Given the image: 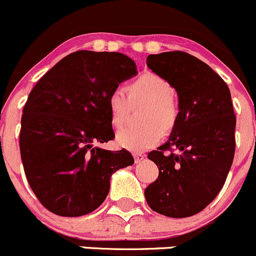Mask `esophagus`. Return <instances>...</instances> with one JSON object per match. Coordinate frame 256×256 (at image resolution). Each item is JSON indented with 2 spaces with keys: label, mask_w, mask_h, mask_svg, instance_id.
<instances>
[{
  "label": "esophagus",
  "mask_w": 256,
  "mask_h": 256,
  "mask_svg": "<svg viewBox=\"0 0 256 256\" xmlns=\"http://www.w3.org/2000/svg\"><path fill=\"white\" fill-rule=\"evenodd\" d=\"M134 158H135V163H141L144 160V156L141 154V153H136Z\"/></svg>",
  "instance_id": "1"
}]
</instances>
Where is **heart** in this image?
<instances>
[{
	"instance_id": "obj_1",
	"label": "heart",
	"mask_w": 256,
	"mask_h": 256,
	"mask_svg": "<svg viewBox=\"0 0 256 256\" xmlns=\"http://www.w3.org/2000/svg\"><path fill=\"white\" fill-rule=\"evenodd\" d=\"M174 88L166 78L156 74H144L128 87V96L124 88L118 87L108 98L110 121L115 128L124 125L132 104L148 103L144 114L142 128H126L116 135V142L122 148L135 153L157 146L163 138V130L174 128L178 109L173 102Z\"/></svg>"
}]
</instances>
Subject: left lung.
<instances>
[{"instance_id": "8db88e82", "label": "left lung", "mask_w": 256, "mask_h": 256, "mask_svg": "<svg viewBox=\"0 0 256 256\" xmlns=\"http://www.w3.org/2000/svg\"><path fill=\"white\" fill-rule=\"evenodd\" d=\"M147 66L176 90L179 112L168 141L148 153L160 174L144 198L164 216H194L218 195L234 157L230 88L208 64L182 51L148 55Z\"/></svg>"}]
</instances>
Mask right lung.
Returning a JSON list of instances; mask_svg holds the SVG:
<instances>
[{"label": "right lung", "instance_id": "right-lung-1", "mask_svg": "<svg viewBox=\"0 0 256 256\" xmlns=\"http://www.w3.org/2000/svg\"><path fill=\"white\" fill-rule=\"evenodd\" d=\"M138 74L120 52L80 50L58 61L29 93L22 115L20 157L26 180L42 206L78 217L106 200L110 178L132 166L126 150L94 147L114 138L108 98Z\"/></svg>", "mask_w": 256, "mask_h": 256}]
</instances>
